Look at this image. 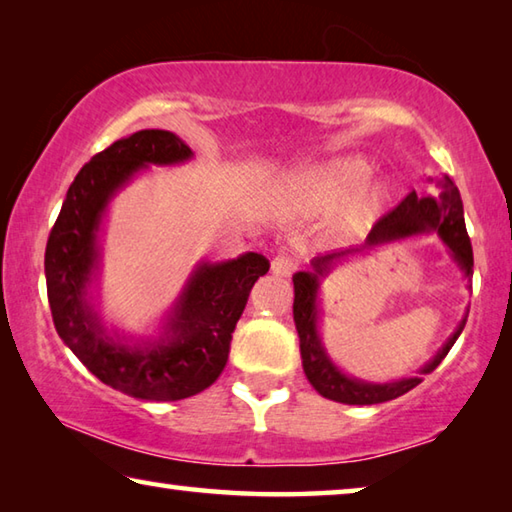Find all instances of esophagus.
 <instances>
[{"instance_id":"1","label":"esophagus","mask_w":512,"mask_h":512,"mask_svg":"<svg viewBox=\"0 0 512 512\" xmlns=\"http://www.w3.org/2000/svg\"><path fill=\"white\" fill-rule=\"evenodd\" d=\"M296 266H298V259H296V257L287 255V253H277V255L273 257V262H271V271H273L275 275L287 277V275H291L293 271H296Z\"/></svg>"}]
</instances>
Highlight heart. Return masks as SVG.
I'll use <instances>...</instances> for the list:
<instances>
[{
    "label": "heart",
    "mask_w": 512,
    "mask_h": 512,
    "mask_svg": "<svg viewBox=\"0 0 512 512\" xmlns=\"http://www.w3.org/2000/svg\"><path fill=\"white\" fill-rule=\"evenodd\" d=\"M370 178V164L359 158L332 160L318 167L305 171L298 180L300 196L305 198L309 207H327L341 201L352 194L361 183ZM388 198L386 187H370L359 196H354L348 210H345V221L350 225H363L375 219L381 212Z\"/></svg>",
    "instance_id": "b5f03b06"
}]
</instances>
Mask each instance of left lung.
<instances>
[{
  "mask_svg": "<svg viewBox=\"0 0 512 512\" xmlns=\"http://www.w3.org/2000/svg\"><path fill=\"white\" fill-rule=\"evenodd\" d=\"M424 230H438V235L445 239V244L452 248L454 259L458 266L463 268L465 275H472L474 268V255H472V244L470 235H467L465 228V216H463V201L461 194H458V187L454 185L452 178H447L440 183L438 196H418L413 192L406 194L400 203H397L391 212L381 216V219L372 225L368 244H386V241L400 239L415 235V232ZM345 253H329L320 257L314 262L316 273L300 271L293 275V289H296V298H293V320H296V329L300 336V354H302V368H305V375L309 384L316 388V391L327 397V400L341 402V404H381L388 400H395L404 393H409L422 381V377H411L395 381V384H366V381H357L345 377L343 372L332 366V361L327 359V354L320 345L318 339V309H316V291H318V275H323L325 264L332 262V259L341 257ZM470 314V311H467ZM465 320L458 325L452 339L445 343V348L436 354L429 366H424V375L433 372L440 361L447 357V352L452 350L458 336H461Z\"/></svg>",
  "mask_w": 512,
  "mask_h": 512,
  "instance_id": "8db88e82",
  "label": "left lung"
}]
</instances>
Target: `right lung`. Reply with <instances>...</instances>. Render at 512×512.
<instances>
[{
    "label": "right lung",
    "instance_id": "1",
    "mask_svg": "<svg viewBox=\"0 0 512 512\" xmlns=\"http://www.w3.org/2000/svg\"><path fill=\"white\" fill-rule=\"evenodd\" d=\"M189 155L183 140L158 128L112 142L76 173L47 239V298L58 336L94 377L140 400H185L219 379L250 289L271 266L264 255L246 253L198 268L173 311L171 336L149 350L124 348L103 334L85 302L103 207L142 164H173Z\"/></svg>",
    "mask_w": 512,
    "mask_h": 512
}]
</instances>
